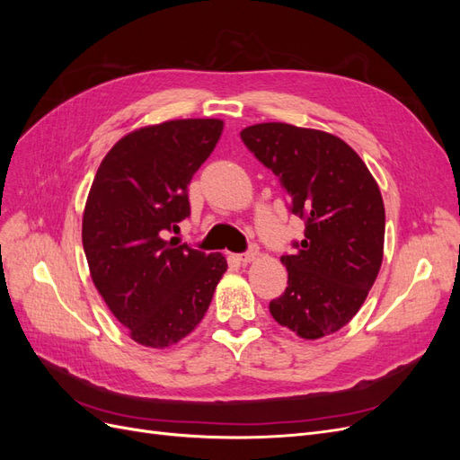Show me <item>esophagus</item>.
Returning <instances> with one entry per match:
<instances>
[{"instance_id": "1", "label": "esophagus", "mask_w": 460, "mask_h": 460, "mask_svg": "<svg viewBox=\"0 0 460 460\" xmlns=\"http://www.w3.org/2000/svg\"><path fill=\"white\" fill-rule=\"evenodd\" d=\"M235 257H238V261H240V262H243V264L255 261V259L259 257V247H257V243H252V245H249V249H247L245 253H242V255H235Z\"/></svg>"}]
</instances>
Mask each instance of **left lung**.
Here are the masks:
<instances>
[{
	"instance_id": "obj_1",
	"label": "left lung",
	"mask_w": 460,
	"mask_h": 460,
	"mask_svg": "<svg viewBox=\"0 0 460 460\" xmlns=\"http://www.w3.org/2000/svg\"><path fill=\"white\" fill-rule=\"evenodd\" d=\"M242 142L270 169L305 220V238L282 255L288 288L270 301L278 324L318 340L357 314L382 267L385 211L367 164L340 137L286 122L240 132Z\"/></svg>"
}]
</instances>
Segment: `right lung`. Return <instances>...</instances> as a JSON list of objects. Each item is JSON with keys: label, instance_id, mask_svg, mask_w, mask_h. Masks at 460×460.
Returning a JSON list of instances; mask_svg holds the SVG:
<instances>
[{"label": "right lung", "instance_id": "1", "mask_svg": "<svg viewBox=\"0 0 460 460\" xmlns=\"http://www.w3.org/2000/svg\"><path fill=\"white\" fill-rule=\"evenodd\" d=\"M218 119L134 130L102 161L82 218L92 280L130 338L163 349L196 328L226 272L220 253L166 240L190 217L188 186L222 134Z\"/></svg>", "mask_w": 460, "mask_h": 460}]
</instances>
